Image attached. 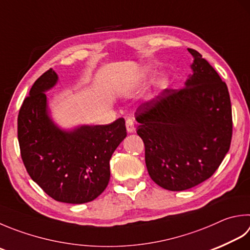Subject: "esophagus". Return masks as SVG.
I'll use <instances>...</instances> for the list:
<instances>
[{"mask_svg":"<svg viewBox=\"0 0 250 250\" xmlns=\"http://www.w3.org/2000/svg\"><path fill=\"white\" fill-rule=\"evenodd\" d=\"M126 129L128 133H134L135 131V125L133 119H127L126 120Z\"/></svg>","mask_w":250,"mask_h":250,"instance_id":"1","label":"esophagus"}]
</instances>
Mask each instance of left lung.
<instances>
[{
	"label": "left lung",
	"instance_id": "8db88e82",
	"mask_svg": "<svg viewBox=\"0 0 250 250\" xmlns=\"http://www.w3.org/2000/svg\"><path fill=\"white\" fill-rule=\"evenodd\" d=\"M185 88L164 89L136 111L152 181L172 191L189 189L218 169L232 140L228 86L194 49Z\"/></svg>",
	"mask_w": 250,
	"mask_h": 250
}]
</instances>
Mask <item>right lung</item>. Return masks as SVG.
<instances>
[{"label": "right lung", "instance_id": "add662e5", "mask_svg": "<svg viewBox=\"0 0 250 250\" xmlns=\"http://www.w3.org/2000/svg\"><path fill=\"white\" fill-rule=\"evenodd\" d=\"M56 82L54 70H46L22 102L17 120L21 155L32 181L51 198L84 204L109 184L110 159L127 135L125 120L62 130L46 111L45 91Z\"/></svg>", "mask_w": 250, "mask_h": 250}]
</instances>
